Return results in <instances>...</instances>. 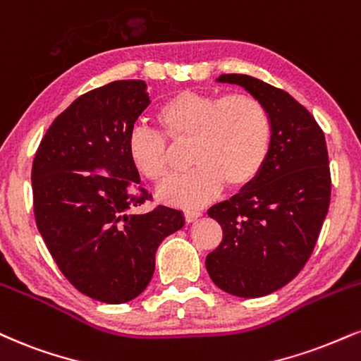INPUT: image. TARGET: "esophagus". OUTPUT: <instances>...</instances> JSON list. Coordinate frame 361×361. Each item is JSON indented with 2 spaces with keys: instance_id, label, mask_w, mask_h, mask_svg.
<instances>
[{
  "instance_id": "esophagus-1",
  "label": "esophagus",
  "mask_w": 361,
  "mask_h": 361,
  "mask_svg": "<svg viewBox=\"0 0 361 361\" xmlns=\"http://www.w3.org/2000/svg\"><path fill=\"white\" fill-rule=\"evenodd\" d=\"M183 215H185L186 222L192 224V222H195V220L198 219V216H202V212H200V210H193V208H192V210H185Z\"/></svg>"
}]
</instances>
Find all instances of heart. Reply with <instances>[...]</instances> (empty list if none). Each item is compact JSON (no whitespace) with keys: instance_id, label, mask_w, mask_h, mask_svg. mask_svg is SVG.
<instances>
[{"instance_id":"obj_1","label":"heart","mask_w":361,"mask_h":361,"mask_svg":"<svg viewBox=\"0 0 361 361\" xmlns=\"http://www.w3.org/2000/svg\"><path fill=\"white\" fill-rule=\"evenodd\" d=\"M154 121L159 131L133 129L128 154L146 180L163 183L173 169L171 145L192 142L188 159L193 168L158 190V198L173 207L203 205L224 185L245 188L260 175L271 153V114L260 99L247 92L178 90L159 104Z\"/></svg>"}]
</instances>
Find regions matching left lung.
I'll list each match as a JSON object with an SVG mask.
<instances>
[{
    "label": "left lung",
    "instance_id": "obj_1",
    "mask_svg": "<svg viewBox=\"0 0 361 361\" xmlns=\"http://www.w3.org/2000/svg\"><path fill=\"white\" fill-rule=\"evenodd\" d=\"M219 82L242 85L264 102L272 145L260 175L208 210L224 237L205 266L225 293L267 296L293 281L314 250L331 198L326 141L311 112L282 89L244 73Z\"/></svg>",
    "mask_w": 361,
    "mask_h": 361
}]
</instances>
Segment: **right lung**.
Segmentation results:
<instances>
[{"label":"right lung","instance_id":"1","mask_svg":"<svg viewBox=\"0 0 361 361\" xmlns=\"http://www.w3.org/2000/svg\"><path fill=\"white\" fill-rule=\"evenodd\" d=\"M147 106L142 80L89 90L56 116L33 159V214L47 249L73 288L107 305L146 289L159 244L185 225L163 205L128 214L151 198L128 154Z\"/></svg>","mask_w":361,"mask_h":361}]
</instances>
